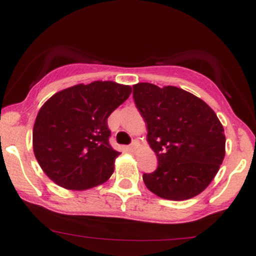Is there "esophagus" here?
Returning a JSON list of instances; mask_svg holds the SVG:
<instances>
[{"label": "esophagus", "mask_w": 256, "mask_h": 256, "mask_svg": "<svg viewBox=\"0 0 256 256\" xmlns=\"http://www.w3.org/2000/svg\"><path fill=\"white\" fill-rule=\"evenodd\" d=\"M128 150H130V152H136L137 149H138V143H137V140H134V142H132L131 144L128 146Z\"/></svg>", "instance_id": "obj_1"}]
</instances>
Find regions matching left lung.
<instances>
[{
  "label": "left lung",
  "instance_id": "left-lung-1",
  "mask_svg": "<svg viewBox=\"0 0 256 256\" xmlns=\"http://www.w3.org/2000/svg\"><path fill=\"white\" fill-rule=\"evenodd\" d=\"M134 101L146 124L158 168L143 174L158 198L183 201L201 194L225 156L224 128L201 98L176 86L134 85Z\"/></svg>",
  "mask_w": 256,
  "mask_h": 256
}]
</instances>
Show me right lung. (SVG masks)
<instances>
[{
    "label": "right lung",
    "instance_id": "right-lung-1",
    "mask_svg": "<svg viewBox=\"0 0 256 256\" xmlns=\"http://www.w3.org/2000/svg\"><path fill=\"white\" fill-rule=\"evenodd\" d=\"M130 94L128 85L92 82L60 91L43 104L34 126V152L52 182L85 190L110 177L120 152L110 144L107 119Z\"/></svg>",
    "mask_w": 256,
    "mask_h": 256
}]
</instances>
